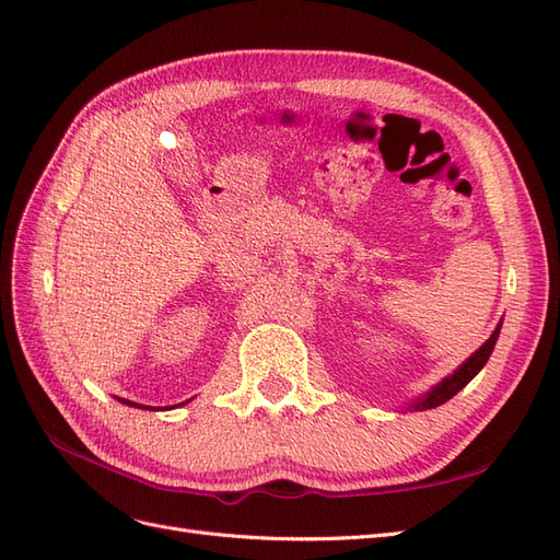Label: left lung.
Instances as JSON below:
<instances>
[{
	"instance_id": "1",
	"label": "left lung",
	"mask_w": 560,
	"mask_h": 560,
	"mask_svg": "<svg viewBox=\"0 0 560 560\" xmlns=\"http://www.w3.org/2000/svg\"><path fill=\"white\" fill-rule=\"evenodd\" d=\"M500 329H502V319L498 322V327H495L493 334H490L488 341H486L479 350H474V352L469 354V358L453 371V374H448L446 378H442L436 385H432L425 395H420V397L411 399L409 404H404V409H413V411L436 409V406L446 404L451 397H455L457 393H460V389L486 366V362H488V358H490V352H493V348H495V343H498Z\"/></svg>"
}]
</instances>
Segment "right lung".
Masks as SVG:
<instances>
[{
	"instance_id": "right-lung-1",
	"label": "right lung",
	"mask_w": 560,
	"mask_h": 560,
	"mask_svg": "<svg viewBox=\"0 0 560 560\" xmlns=\"http://www.w3.org/2000/svg\"><path fill=\"white\" fill-rule=\"evenodd\" d=\"M118 401L121 404H128V406H135V409H149V411H167V409H175V406H184L186 401H191V399H186V401H182V404H175V406H144V404H138V401H130V399H124V397H116Z\"/></svg>"
}]
</instances>
